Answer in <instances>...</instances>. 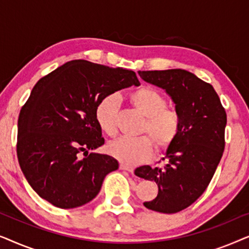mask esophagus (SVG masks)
I'll use <instances>...</instances> for the list:
<instances>
[{
	"mask_svg": "<svg viewBox=\"0 0 249 249\" xmlns=\"http://www.w3.org/2000/svg\"><path fill=\"white\" fill-rule=\"evenodd\" d=\"M120 169H121V170H124V171H128V172H132V171H134V169H132L131 166L125 165V164H124V163H121V164H120Z\"/></svg>",
	"mask_w": 249,
	"mask_h": 249,
	"instance_id": "obj_1",
	"label": "esophagus"
}]
</instances>
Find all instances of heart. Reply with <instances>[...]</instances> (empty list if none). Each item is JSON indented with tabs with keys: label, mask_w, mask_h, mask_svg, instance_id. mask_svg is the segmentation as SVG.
Instances as JSON below:
<instances>
[{
	"label": "heart",
	"mask_w": 249,
	"mask_h": 249,
	"mask_svg": "<svg viewBox=\"0 0 249 249\" xmlns=\"http://www.w3.org/2000/svg\"><path fill=\"white\" fill-rule=\"evenodd\" d=\"M130 101L134 107L146 117L142 132L147 136L120 137L107 146L108 153L127 165H137L152 158L154 144L159 149L168 148L178 137L181 119L178 112L166 107V98L154 88L142 87L132 91ZM120 97L108 94L102 97L95 108V118L102 131L107 136L117 134Z\"/></svg>",
	"instance_id": "obj_1"
}]
</instances>
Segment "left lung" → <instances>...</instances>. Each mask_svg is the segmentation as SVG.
<instances>
[{
  "mask_svg": "<svg viewBox=\"0 0 249 249\" xmlns=\"http://www.w3.org/2000/svg\"><path fill=\"white\" fill-rule=\"evenodd\" d=\"M146 83L171 97L181 119L178 137L166 148L162 168L139 166L135 175L158 183L147 209L177 213L192 205L209 186L224 151L227 113L212 85L182 69L138 71Z\"/></svg>",
  "mask_w": 249,
  "mask_h": 249,
  "instance_id": "1",
  "label": "left lung"
}]
</instances>
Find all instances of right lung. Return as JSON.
<instances>
[{"label": "right lung", "mask_w": 249, "mask_h": 249, "mask_svg": "<svg viewBox=\"0 0 249 249\" xmlns=\"http://www.w3.org/2000/svg\"><path fill=\"white\" fill-rule=\"evenodd\" d=\"M135 85L134 71L86 60L64 63L33 88L18 120L17 155L32 188L52 205L74 209L94 199L114 158L89 153L104 144L95 108L102 97ZM81 151L87 154L79 158Z\"/></svg>", "instance_id": "obj_1"}]
</instances>
